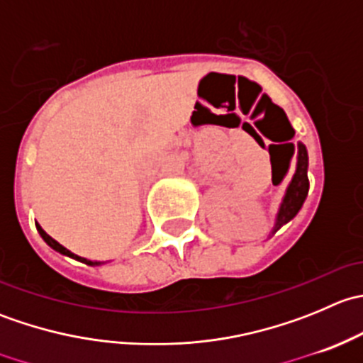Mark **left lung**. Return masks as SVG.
I'll return each instance as SVG.
<instances>
[{"label":"left lung","mask_w":363,"mask_h":363,"mask_svg":"<svg viewBox=\"0 0 363 363\" xmlns=\"http://www.w3.org/2000/svg\"><path fill=\"white\" fill-rule=\"evenodd\" d=\"M295 133V131H294ZM294 138V137H291ZM262 144V142H259ZM288 147V158L291 163V158L296 152V170L294 174V179H291L290 186L286 189V195H284L283 203H281L279 212H277L276 218V226H274V232L279 228L281 225L288 223L290 219H294L296 212L302 207L303 200H306L307 191H309V179H307V149L303 144H298V149L295 147L294 144H286Z\"/></svg>","instance_id":"8db88e82"}]
</instances>
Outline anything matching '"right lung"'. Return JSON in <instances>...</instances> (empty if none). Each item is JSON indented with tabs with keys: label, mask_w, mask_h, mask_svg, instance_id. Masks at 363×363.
<instances>
[{
	"label": "right lung",
	"mask_w": 363,
	"mask_h": 363,
	"mask_svg": "<svg viewBox=\"0 0 363 363\" xmlns=\"http://www.w3.org/2000/svg\"><path fill=\"white\" fill-rule=\"evenodd\" d=\"M36 230H38V233H40V235H42V239L45 240V242L49 244V246L52 247V250H56L57 252H61V255H65V256H69V258H75V259H79V262H82V263H87V265H100V263H98V262H91V259L80 258V256L73 255V252H72V251H68L67 247H63V246H61L60 242H56V240H54L52 237H50V235H47V233L43 232V230H42V226H40V225H36Z\"/></svg>",
	"instance_id": "right-lung-1"
}]
</instances>
